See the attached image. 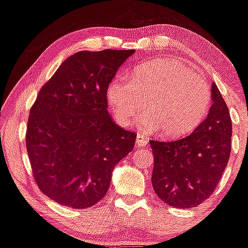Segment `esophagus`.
I'll return each mask as SVG.
<instances>
[{
    "mask_svg": "<svg viewBox=\"0 0 248 248\" xmlns=\"http://www.w3.org/2000/svg\"><path fill=\"white\" fill-rule=\"evenodd\" d=\"M136 145L139 148H142V147H145V145H148L147 139H145L143 135H141V134H139V135L136 136Z\"/></svg>",
    "mask_w": 248,
    "mask_h": 248,
    "instance_id": "obj_1",
    "label": "esophagus"
}]
</instances>
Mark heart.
Wrapping results in <instances>:
<instances>
[{
	"mask_svg": "<svg viewBox=\"0 0 248 248\" xmlns=\"http://www.w3.org/2000/svg\"><path fill=\"white\" fill-rule=\"evenodd\" d=\"M106 95L121 126L135 122L144 109L143 103L147 104L149 112L141 119L140 128L147 133L163 130L166 139L192 132L205 118L211 101L207 80L174 59L142 64L134 73L133 82L115 75Z\"/></svg>",
	"mask_w": 248,
	"mask_h": 248,
	"instance_id": "heart-1",
	"label": "heart"
}]
</instances>
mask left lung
<instances>
[{
	"label": "left lung",
	"mask_w": 248,
	"mask_h": 248,
	"mask_svg": "<svg viewBox=\"0 0 248 248\" xmlns=\"http://www.w3.org/2000/svg\"><path fill=\"white\" fill-rule=\"evenodd\" d=\"M209 113L188 136L177 141H150L155 193L174 208H194L214 193L231 153L232 122L225 100L211 85Z\"/></svg>",
	"instance_id": "8db88e82"
}]
</instances>
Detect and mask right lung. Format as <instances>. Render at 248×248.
<instances>
[{
	"mask_svg": "<svg viewBox=\"0 0 248 248\" xmlns=\"http://www.w3.org/2000/svg\"><path fill=\"white\" fill-rule=\"evenodd\" d=\"M135 50L77 52L41 88L28 121L26 148L45 195L74 209L99 202L114 166L135 145L107 112L109 80Z\"/></svg>",
	"mask_w": 248,
	"mask_h": 248,
	"instance_id": "1",
	"label": "right lung"
}]
</instances>
